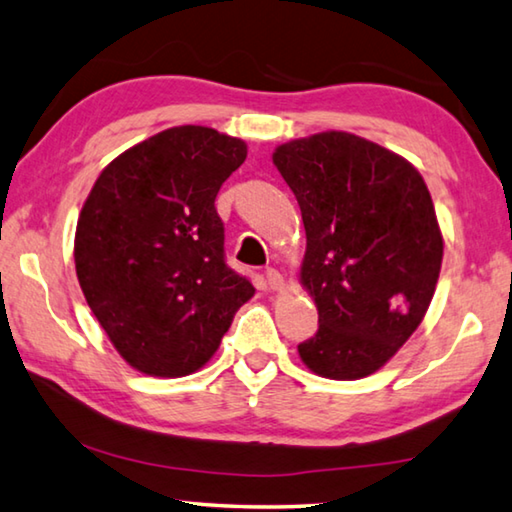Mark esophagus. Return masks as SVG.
<instances>
[{
    "label": "esophagus",
    "mask_w": 512,
    "mask_h": 512,
    "mask_svg": "<svg viewBox=\"0 0 512 512\" xmlns=\"http://www.w3.org/2000/svg\"><path fill=\"white\" fill-rule=\"evenodd\" d=\"M266 284H268V289L282 291L284 289V277L277 273L275 268H268V271H266Z\"/></svg>",
    "instance_id": "1"
}]
</instances>
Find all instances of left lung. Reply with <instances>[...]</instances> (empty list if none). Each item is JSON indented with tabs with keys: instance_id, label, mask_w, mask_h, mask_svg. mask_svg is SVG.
Returning a JSON list of instances; mask_svg holds the SVG:
<instances>
[{
	"instance_id": "8db88e82",
	"label": "left lung",
	"mask_w": 512,
	"mask_h": 512,
	"mask_svg": "<svg viewBox=\"0 0 512 512\" xmlns=\"http://www.w3.org/2000/svg\"><path fill=\"white\" fill-rule=\"evenodd\" d=\"M273 164L298 198L300 284L320 323L300 359L318 377H368L409 341L436 291L443 232L429 189L402 155L345 131L280 144Z\"/></svg>"
}]
</instances>
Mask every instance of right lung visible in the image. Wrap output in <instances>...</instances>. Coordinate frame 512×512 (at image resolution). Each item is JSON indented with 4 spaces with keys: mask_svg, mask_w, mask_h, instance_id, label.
Instances as JSON below:
<instances>
[{
    "mask_svg": "<svg viewBox=\"0 0 512 512\" xmlns=\"http://www.w3.org/2000/svg\"><path fill=\"white\" fill-rule=\"evenodd\" d=\"M246 155L239 137L173 126L117 155L85 198L76 277L119 357L144 375L201 370L255 296L225 264L214 207Z\"/></svg>",
    "mask_w": 512,
    "mask_h": 512,
    "instance_id": "right-lung-1",
    "label": "right lung"
}]
</instances>
